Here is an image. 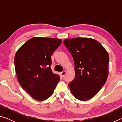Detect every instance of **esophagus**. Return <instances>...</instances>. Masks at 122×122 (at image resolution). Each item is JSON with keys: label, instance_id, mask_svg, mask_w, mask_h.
Listing matches in <instances>:
<instances>
[{"label": "esophagus", "instance_id": "obj_1", "mask_svg": "<svg viewBox=\"0 0 122 122\" xmlns=\"http://www.w3.org/2000/svg\"><path fill=\"white\" fill-rule=\"evenodd\" d=\"M66 71H63L61 72L60 75H61V76H62V77H63V76L66 75Z\"/></svg>", "mask_w": 122, "mask_h": 122}]
</instances>
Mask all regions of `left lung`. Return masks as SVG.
<instances>
[{"mask_svg": "<svg viewBox=\"0 0 122 122\" xmlns=\"http://www.w3.org/2000/svg\"><path fill=\"white\" fill-rule=\"evenodd\" d=\"M63 43L74 61L75 77L68 86L80 101L95 96L106 83L109 74L108 51L98 41L89 38L65 39Z\"/></svg>", "mask_w": 122, "mask_h": 122, "instance_id": "obj_1", "label": "left lung"}]
</instances>
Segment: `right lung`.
<instances>
[{"instance_id":"right-lung-1","label":"right lung","mask_w":122,"mask_h":122,"mask_svg":"<svg viewBox=\"0 0 122 122\" xmlns=\"http://www.w3.org/2000/svg\"><path fill=\"white\" fill-rule=\"evenodd\" d=\"M61 42L60 39L34 37L15 54L14 65L18 82L37 101L48 98L59 82L60 76L51 71V56Z\"/></svg>"}]
</instances>
